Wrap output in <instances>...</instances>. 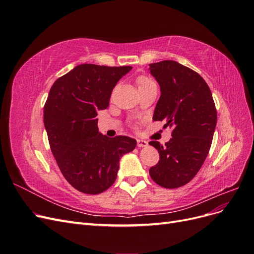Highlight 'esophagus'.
<instances>
[{
	"label": "esophagus",
	"instance_id": "obj_1",
	"mask_svg": "<svg viewBox=\"0 0 254 254\" xmlns=\"http://www.w3.org/2000/svg\"><path fill=\"white\" fill-rule=\"evenodd\" d=\"M136 145L137 147H145V146L148 145V143L144 140H136Z\"/></svg>",
	"mask_w": 254,
	"mask_h": 254
}]
</instances>
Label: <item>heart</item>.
Returning a JSON list of instances; mask_svg holds the SVG:
<instances>
[{
  "instance_id": "obj_1",
  "label": "heart",
  "mask_w": 254,
  "mask_h": 254,
  "mask_svg": "<svg viewBox=\"0 0 254 254\" xmlns=\"http://www.w3.org/2000/svg\"><path fill=\"white\" fill-rule=\"evenodd\" d=\"M151 84H155V81H153L151 78H149L148 76L140 75L139 77L136 78V86H137V88H139V90L143 89V88H147V87L151 86Z\"/></svg>"
}]
</instances>
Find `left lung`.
I'll use <instances>...</instances> for the list:
<instances>
[{
  "instance_id": "8db88e82",
  "label": "left lung",
  "mask_w": 254,
  "mask_h": 254,
  "mask_svg": "<svg viewBox=\"0 0 254 254\" xmlns=\"http://www.w3.org/2000/svg\"><path fill=\"white\" fill-rule=\"evenodd\" d=\"M150 73L161 89L153 121H164V127L173 130L164 146L149 142L160 156L149 175L160 187L177 189L194 178L209 153L217 123L216 107L207 83L191 68L163 60L151 64Z\"/></svg>"
}]
</instances>
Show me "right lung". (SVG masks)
Here are the masks:
<instances>
[{"mask_svg":"<svg viewBox=\"0 0 254 254\" xmlns=\"http://www.w3.org/2000/svg\"><path fill=\"white\" fill-rule=\"evenodd\" d=\"M131 66L84 64L59 77L44 105L50 147L61 174L77 190L95 195L117 179L120 159L134 149L126 135L98 133L97 111L109 106L112 90Z\"/></svg>","mask_w":254,"mask_h":254,"instance_id":"obj_1","label":"right lung"}]
</instances>
